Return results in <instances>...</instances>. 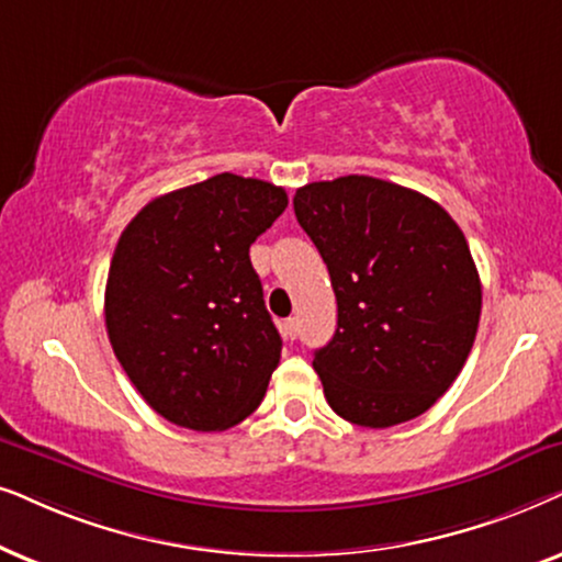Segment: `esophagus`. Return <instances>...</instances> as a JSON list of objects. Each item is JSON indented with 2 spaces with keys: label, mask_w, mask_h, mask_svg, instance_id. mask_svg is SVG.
Here are the masks:
<instances>
[{
  "label": "esophagus",
  "mask_w": 562,
  "mask_h": 562,
  "mask_svg": "<svg viewBox=\"0 0 562 562\" xmlns=\"http://www.w3.org/2000/svg\"><path fill=\"white\" fill-rule=\"evenodd\" d=\"M282 331H285V336H288L290 341L297 339V331H301V324H297V318L295 316L285 318V324H282Z\"/></svg>",
  "instance_id": "1"
}]
</instances>
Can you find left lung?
<instances>
[{"label":"left lung","instance_id":"obj_1","mask_svg":"<svg viewBox=\"0 0 562 562\" xmlns=\"http://www.w3.org/2000/svg\"><path fill=\"white\" fill-rule=\"evenodd\" d=\"M293 207L339 313L313 355L328 406L370 429L422 416L460 375L481 321L465 234L422 192L364 175L305 184Z\"/></svg>","mask_w":562,"mask_h":562}]
</instances>
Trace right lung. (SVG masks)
<instances>
[{
	"instance_id": "1",
	"label": "right lung",
	"mask_w": 562,
	"mask_h": 562,
	"mask_svg": "<svg viewBox=\"0 0 562 562\" xmlns=\"http://www.w3.org/2000/svg\"><path fill=\"white\" fill-rule=\"evenodd\" d=\"M285 207L282 187L223 171L151 200L120 234L104 324L125 375L167 422L223 431L265 398L282 339L249 246Z\"/></svg>"
}]
</instances>
